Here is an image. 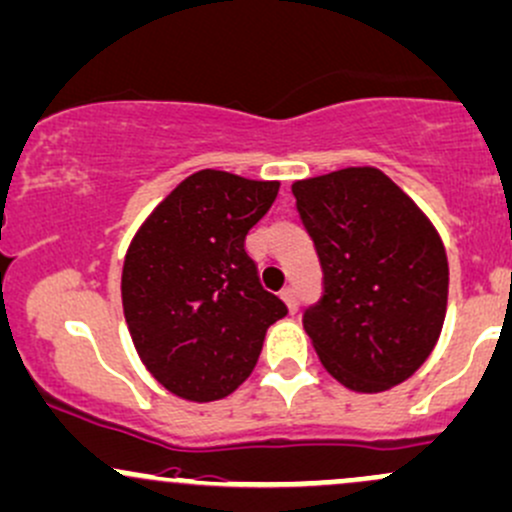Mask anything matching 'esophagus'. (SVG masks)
Listing matches in <instances>:
<instances>
[{
	"instance_id": "34e87169",
	"label": "esophagus",
	"mask_w": 512,
	"mask_h": 512,
	"mask_svg": "<svg viewBox=\"0 0 512 512\" xmlns=\"http://www.w3.org/2000/svg\"><path fill=\"white\" fill-rule=\"evenodd\" d=\"M280 298H283V302H285V305H288L290 312L298 310V293H295L293 288H285L283 293H280Z\"/></svg>"
}]
</instances>
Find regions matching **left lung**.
Wrapping results in <instances>:
<instances>
[{
	"instance_id": "obj_1",
	"label": "left lung",
	"mask_w": 512,
	"mask_h": 512,
	"mask_svg": "<svg viewBox=\"0 0 512 512\" xmlns=\"http://www.w3.org/2000/svg\"><path fill=\"white\" fill-rule=\"evenodd\" d=\"M324 293L302 327L322 366L356 393L408 381L447 315L449 263L427 214L383 170L342 168L295 180Z\"/></svg>"
}]
</instances>
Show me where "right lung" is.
Returning a JSON list of instances; mask_svg holds the SVG:
<instances>
[{"label":"right lung","mask_w":512,"mask_h":512,"mask_svg":"<svg viewBox=\"0 0 512 512\" xmlns=\"http://www.w3.org/2000/svg\"><path fill=\"white\" fill-rule=\"evenodd\" d=\"M278 188V180L197 170L131 239L126 324L148 373L178 398L212 403L234 393L254 371L266 329L288 315L244 249Z\"/></svg>","instance_id":"1"}]
</instances>
